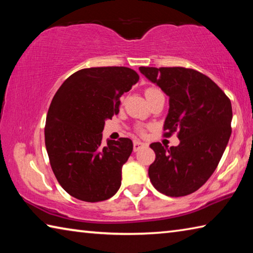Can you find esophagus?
<instances>
[{"label": "esophagus", "mask_w": 253, "mask_h": 253, "mask_svg": "<svg viewBox=\"0 0 253 253\" xmlns=\"http://www.w3.org/2000/svg\"><path fill=\"white\" fill-rule=\"evenodd\" d=\"M144 146H145L144 143L139 142V140H134V152L139 151V149Z\"/></svg>", "instance_id": "esophagus-1"}]
</instances>
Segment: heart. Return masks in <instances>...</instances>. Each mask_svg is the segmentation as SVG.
I'll return each instance as SVG.
<instances>
[{
    "label": "heart",
    "instance_id": "obj_1",
    "mask_svg": "<svg viewBox=\"0 0 253 253\" xmlns=\"http://www.w3.org/2000/svg\"><path fill=\"white\" fill-rule=\"evenodd\" d=\"M160 95H163L162 91L160 90V89L154 88V87H149V88H147V89H146V91H145V96H146V98H147V100H148V101L151 100V99H153L154 97L160 96ZM138 132H139V134H144L145 130L143 129V128H139V129H138Z\"/></svg>",
    "mask_w": 253,
    "mask_h": 253
}]
</instances>
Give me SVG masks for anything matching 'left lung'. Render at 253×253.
Masks as SVG:
<instances>
[{
	"mask_svg": "<svg viewBox=\"0 0 253 253\" xmlns=\"http://www.w3.org/2000/svg\"><path fill=\"white\" fill-rule=\"evenodd\" d=\"M169 97L164 136L177 131L178 146L152 143L156 158L148 169L153 186L178 198L198 191L215 170L231 136L232 106L214 81L183 67H139Z\"/></svg>",
	"mask_w": 253,
	"mask_h": 253,
	"instance_id": "1",
	"label": "left lung"
}]
</instances>
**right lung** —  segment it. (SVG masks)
I'll list each match as a JSON object with an SVG mask.
<instances>
[{"mask_svg": "<svg viewBox=\"0 0 253 253\" xmlns=\"http://www.w3.org/2000/svg\"><path fill=\"white\" fill-rule=\"evenodd\" d=\"M138 80L130 68H87L71 75L55 92L44 140L51 169L68 194L100 202L119 190L132 142L119 138L102 144L101 132L107 119L119 113V98Z\"/></svg>", "mask_w": 253, "mask_h": 253, "instance_id": "right-lung-1", "label": "right lung"}]
</instances>
